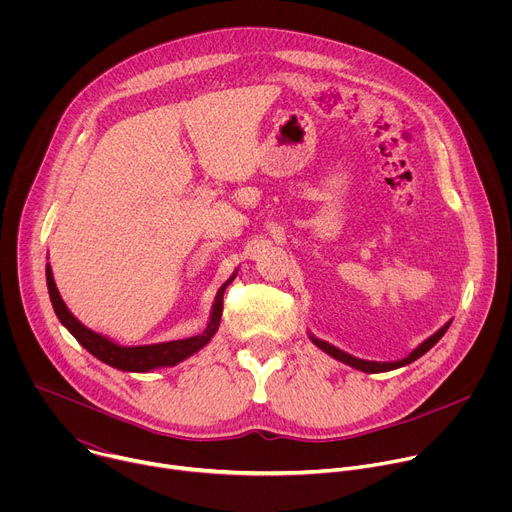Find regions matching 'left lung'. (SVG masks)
Returning a JSON list of instances; mask_svg holds the SVG:
<instances>
[{
  "label": "left lung",
  "mask_w": 512,
  "mask_h": 512,
  "mask_svg": "<svg viewBox=\"0 0 512 512\" xmlns=\"http://www.w3.org/2000/svg\"><path fill=\"white\" fill-rule=\"evenodd\" d=\"M450 324H452V322L444 324L440 330L433 332L429 338H425V340H423L419 346H415V348H413L405 358H401V360H389V362L356 358V356H352V354H348V352H344V350L336 348L334 344H330V342H326V340L316 338L312 332H310V340H312L320 350H324V352H326V354H330L332 358H336V360H340V362L348 364V367H352V369H356V371H362V373H387V371H395V369L407 367V364H411L413 360H417L419 356H423L429 348H433L437 342H440V338L448 332Z\"/></svg>",
  "instance_id": "left-lung-1"
}]
</instances>
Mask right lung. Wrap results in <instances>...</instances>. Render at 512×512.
<instances>
[{
    "label": "right lung",
    "instance_id": "add662e5",
    "mask_svg": "<svg viewBox=\"0 0 512 512\" xmlns=\"http://www.w3.org/2000/svg\"><path fill=\"white\" fill-rule=\"evenodd\" d=\"M237 271L239 269H235L233 275L221 287H218L204 332L190 336V338H182V340H170V342H158V344H139V346H123V344L115 342L113 338L87 328L79 318H75V314L66 308L64 300L60 296L50 263H46V285H48V294H50V302H52L56 318L72 336L77 338V342L83 348H87L95 358H99L101 362L109 364V367H113L117 371L150 373V371L162 369V367H176L178 362L190 358L192 354H196L200 348H204L212 340L218 326H221L225 289H227V285L233 283V279L237 277Z\"/></svg>",
    "mask_w": 512,
    "mask_h": 512
}]
</instances>
